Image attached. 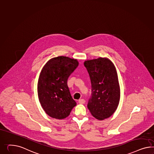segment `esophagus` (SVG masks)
Returning <instances> with one entry per match:
<instances>
[{
    "label": "esophagus",
    "mask_w": 154,
    "mask_h": 154,
    "mask_svg": "<svg viewBox=\"0 0 154 154\" xmlns=\"http://www.w3.org/2000/svg\"><path fill=\"white\" fill-rule=\"evenodd\" d=\"M85 103V100H84V99H79V104H84Z\"/></svg>",
    "instance_id": "1"
}]
</instances>
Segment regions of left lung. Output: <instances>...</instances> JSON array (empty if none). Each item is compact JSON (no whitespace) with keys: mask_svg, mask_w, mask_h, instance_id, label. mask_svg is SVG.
Masks as SVG:
<instances>
[{"mask_svg":"<svg viewBox=\"0 0 154 154\" xmlns=\"http://www.w3.org/2000/svg\"><path fill=\"white\" fill-rule=\"evenodd\" d=\"M91 83L88 108L92 116L103 121L112 116L119 103L121 90L116 68L107 58L85 60Z\"/></svg>","mask_w":154,"mask_h":154,"instance_id":"1","label":"left lung"}]
</instances>
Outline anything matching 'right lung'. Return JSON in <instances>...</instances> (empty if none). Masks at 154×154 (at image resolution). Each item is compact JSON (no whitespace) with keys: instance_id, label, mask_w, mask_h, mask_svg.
Wrapping results in <instances>:
<instances>
[{"instance_id":"1","label":"right lung","mask_w":154,"mask_h":154,"mask_svg":"<svg viewBox=\"0 0 154 154\" xmlns=\"http://www.w3.org/2000/svg\"><path fill=\"white\" fill-rule=\"evenodd\" d=\"M79 64L77 59L59 56L50 59L43 66L38 80V97L42 108L50 117L64 119L76 105L67 80Z\"/></svg>"}]
</instances>
